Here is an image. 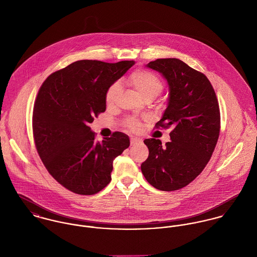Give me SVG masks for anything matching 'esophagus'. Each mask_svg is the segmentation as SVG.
<instances>
[{"label":"esophagus","mask_w":257,"mask_h":257,"mask_svg":"<svg viewBox=\"0 0 257 257\" xmlns=\"http://www.w3.org/2000/svg\"><path fill=\"white\" fill-rule=\"evenodd\" d=\"M142 140L139 138H131V146H136L139 144H142Z\"/></svg>","instance_id":"esophagus-1"}]
</instances>
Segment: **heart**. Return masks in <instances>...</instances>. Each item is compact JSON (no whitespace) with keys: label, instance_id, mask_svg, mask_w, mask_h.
<instances>
[{"label":"heart","instance_id":"obj_1","mask_svg":"<svg viewBox=\"0 0 257 257\" xmlns=\"http://www.w3.org/2000/svg\"><path fill=\"white\" fill-rule=\"evenodd\" d=\"M126 81L140 93V95L145 100H153L161 93L163 89V84L156 75L143 69H138L132 72L126 78ZM119 92L120 86L118 83H112L107 89L105 94V101L108 106L112 105L115 102ZM124 125L130 131L137 132L141 128L142 122L139 118L130 116L125 119Z\"/></svg>","mask_w":257,"mask_h":257}]
</instances>
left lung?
Listing matches in <instances>:
<instances>
[{
	"mask_svg": "<svg viewBox=\"0 0 257 257\" xmlns=\"http://www.w3.org/2000/svg\"><path fill=\"white\" fill-rule=\"evenodd\" d=\"M147 67L163 75L169 102L156 128L172 127L171 142L145 140L149 150L142 164L147 182L161 191H175L191 183L208 164L220 130L219 102L205 74L177 58L151 61Z\"/></svg>",
	"mask_w": 257,
	"mask_h": 257,
	"instance_id": "1",
	"label": "left lung"
}]
</instances>
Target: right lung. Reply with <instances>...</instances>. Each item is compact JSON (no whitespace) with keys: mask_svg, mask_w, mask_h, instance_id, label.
Here are the masks:
<instances>
[{"mask_svg":"<svg viewBox=\"0 0 257 257\" xmlns=\"http://www.w3.org/2000/svg\"><path fill=\"white\" fill-rule=\"evenodd\" d=\"M134 64L79 60L49 75L39 88L33 113L37 153L49 174L73 193L103 190L113 159L130 147L119 132L97 142L89 125L106 110L107 89Z\"/></svg>","mask_w":257,"mask_h":257,"instance_id":"right-lung-1","label":"right lung"}]
</instances>
